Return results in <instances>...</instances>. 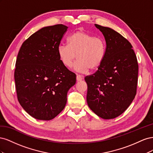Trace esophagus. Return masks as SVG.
<instances>
[{"label":"esophagus","mask_w":153,"mask_h":153,"mask_svg":"<svg viewBox=\"0 0 153 153\" xmlns=\"http://www.w3.org/2000/svg\"><path fill=\"white\" fill-rule=\"evenodd\" d=\"M83 76L80 75H76V80L77 81H80L83 79Z\"/></svg>","instance_id":"1"}]
</instances>
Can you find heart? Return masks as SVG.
<instances>
[{"instance_id": "1", "label": "heart", "mask_w": 153, "mask_h": 153, "mask_svg": "<svg viewBox=\"0 0 153 153\" xmlns=\"http://www.w3.org/2000/svg\"><path fill=\"white\" fill-rule=\"evenodd\" d=\"M106 45L103 38L95 37L84 30L74 32L68 38V44H60L57 53L60 61L64 66L71 68L75 59L74 70L85 73L98 69L105 57Z\"/></svg>"}]
</instances>
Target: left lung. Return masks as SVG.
<instances>
[{
  "instance_id": "8db88e82",
  "label": "left lung",
  "mask_w": 153,
  "mask_h": 153,
  "mask_svg": "<svg viewBox=\"0 0 153 153\" xmlns=\"http://www.w3.org/2000/svg\"><path fill=\"white\" fill-rule=\"evenodd\" d=\"M105 37V57L97 71L87 76V102L101 118L111 119L126 110L135 98L138 65L132 46L109 27L95 24Z\"/></svg>"
}]
</instances>
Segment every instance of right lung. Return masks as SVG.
<instances>
[{"label":"right lung","instance_id":"add662e5","mask_svg":"<svg viewBox=\"0 0 153 153\" xmlns=\"http://www.w3.org/2000/svg\"><path fill=\"white\" fill-rule=\"evenodd\" d=\"M68 27H45L23 43L17 55L15 81L18 100L30 116L49 121L64 108L76 75L64 66L57 47Z\"/></svg>","mask_w":153,"mask_h":153}]
</instances>
